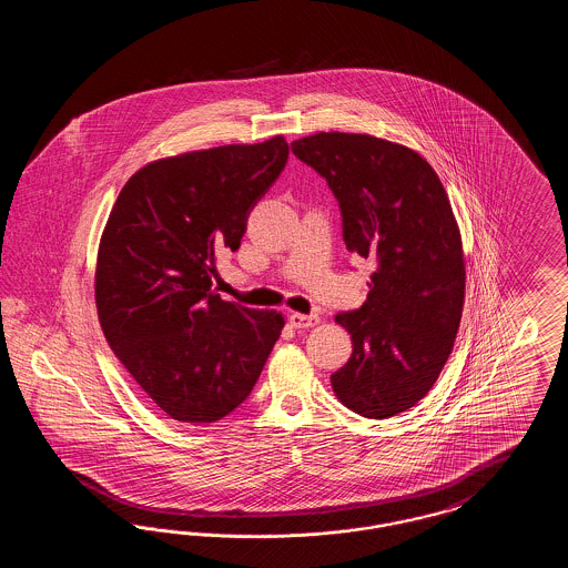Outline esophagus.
I'll use <instances>...</instances> for the list:
<instances>
[{
    "mask_svg": "<svg viewBox=\"0 0 568 568\" xmlns=\"http://www.w3.org/2000/svg\"><path fill=\"white\" fill-rule=\"evenodd\" d=\"M290 324L297 327V329H306V327H315L320 324V315H302V313H292L290 315Z\"/></svg>",
    "mask_w": 568,
    "mask_h": 568,
    "instance_id": "34e87169",
    "label": "esophagus"
}]
</instances>
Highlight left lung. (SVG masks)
<instances>
[{
    "label": "left lung",
    "mask_w": 568,
    "mask_h": 568,
    "mask_svg": "<svg viewBox=\"0 0 568 568\" xmlns=\"http://www.w3.org/2000/svg\"><path fill=\"white\" fill-rule=\"evenodd\" d=\"M292 151L338 200L347 248L377 266L366 302L336 315L353 352L329 377L334 394L362 417H394L430 392L458 334L464 260L449 197L422 155L375 135L322 132Z\"/></svg>",
    "instance_id": "left-lung-1"
}]
</instances>
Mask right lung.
Instances as JSON below:
<instances>
[{"label": "right lung", "instance_id": "1", "mask_svg": "<svg viewBox=\"0 0 568 568\" xmlns=\"http://www.w3.org/2000/svg\"><path fill=\"white\" fill-rule=\"evenodd\" d=\"M290 144H227L160 160L119 193L102 234L95 304L110 349L176 422L213 424L243 405L281 336L276 311L215 294L219 253L281 176Z\"/></svg>", "mask_w": 568, "mask_h": 568}]
</instances>
